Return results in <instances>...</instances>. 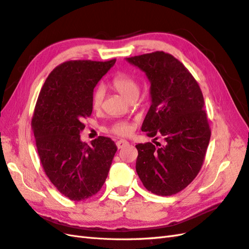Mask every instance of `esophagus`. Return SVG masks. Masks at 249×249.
I'll use <instances>...</instances> for the list:
<instances>
[{
  "mask_svg": "<svg viewBox=\"0 0 249 249\" xmlns=\"http://www.w3.org/2000/svg\"><path fill=\"white\" fill-rule=\"evenodd\" d=\"M127 144H128V142H127L126 140H119V141H117L118 148H123L124 146L127 145Z\"/></svg>",
  "mask_w": 249,
  "mask_h": 249,
  "instance_id": "1",
  "label": "esophagus"
}]
</instances>
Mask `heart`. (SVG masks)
Returning <instances> with one entry per match:
<instances>
[{
    "mask_svg": "<svg viewBox=\"0 0 249 249\" xmlns=\"http://www.w3.org/2000/svg\"><path fill=\"white\" fill-rule=\"evenodd\" d=\"M111 85L115 91L124 96L127 101L134 97H138L140 87L137 80L125 73H119L112 78ZM105 97V88L103 86H98L92 95V107L94 109H100ZM111 131L113 134L120 136H128L132 131V125L127 121H119L111 126Z\"/></svg>",
    "mask_w": 249,
    "mask_h": 249,
    "instance_id": "1",
    "label": "heart"
}]
</instances>
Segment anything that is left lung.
Instances as JSON below:
<instances>
[{
    "label": "left lung",
    "mask_w": 249,
    "mask_h": 249,
    "mask_svg": "<svg viewBox=\"0 0 249 249\" xmlns=\"http://www.w3.org/2000/svg\"><path fill=\"white\" fill-rule=\"evenodd\" d=\"M126 61L145 73L151 84L152 105L141 130L164 140L136 145L137 174L152 193L174 195L197 176L209 145L203 93L192 74L171 54L154 52Z\"/></svg>",
    "instance_id": "8db88e82"
}]
</instances>
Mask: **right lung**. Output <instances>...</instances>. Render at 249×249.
Returning <instances> with one entry per match:
<instances>
[{
    "label": "right lung",
    "instance_id": "add662e5",
    "mask_svg": "<svg viewBox=\"0 0 249 249\" xmlns=\"http://www.w3.org/2000/svg\"><path fill=\"white\" fill-rule=\"evenodd\" d=\"M115 63L71 60L46 78L35 107L32 127L46 176L71 200L87 199L103 187L117 145L100 136L91 145L80 140L83 120L92 113L97 83Z\"/></svg>",
    "mask_w": 249,
    "mask_h": 249
}]
</instances>
